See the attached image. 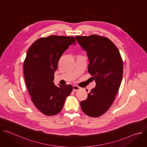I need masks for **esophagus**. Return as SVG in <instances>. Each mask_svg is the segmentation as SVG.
Wrapping results in <instances>:
<instances>
[{
    "instance_id": "1",
    "label": "esophagus",
    "mask_w": 147,
    "mask_h": 147,
    "mask_svg": "<svg viewBox=\"0 0 147 147\" xmlns=\"http://www.w3.org/2000/svg\"><path fill=\"white\" fill-rule=\"evenodd\" d=\"M73 91L76 92V91H77V90H80V89H81V88H80V87H79V86H78L77 85H73Z\"/></svg>"
}]
</instances>
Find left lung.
Wrapping results in <instances>:
<instances>
[{
	"label": "left lung",
	"instance_id": "left-lung-1",
	"mask_svg": "<svg viewBox=\"0 0 147 147\" xmlns=\"http://www.w3.org/2000/svg\"><path fill=\"white\" fill-rule=\"evenodd\" d=\"M76 38L86 52L88 71L96 82L87 99L81 102V107L87 115L98 117L109 109L119 90L123 76L122 58L115 45L108 38L95 34Z\"/></svg>",
	"mask_w": 147,
	"mask_h": 147
}]
</instances>
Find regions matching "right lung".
Masks as SVG:
<instances>
[{
  "label": "right lung",
  "instance_id": "obj_1",
  "mask_svg": "<svg viewBox=\"0 0 147 147\" xmlns=\"http://www.w3.org/2000/svg\"><path fill=\"white\" fill-rule=\"evenodd\" d=\"M75 41L73 37L50 36L37 40L27 52L24 63L26 85L33 104L46 115L58 114L73 90L71 85L58 86L54 80L59 59Z\"/></svg>",
  "mask_w": 147,
  "mask_h": 147
}]
</instances>
